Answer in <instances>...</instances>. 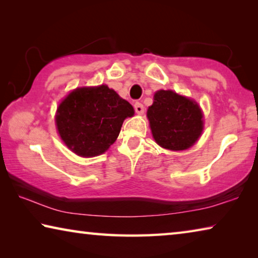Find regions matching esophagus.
I'll return each instance as SVG.
<instances>
[{"label":"esophagus","mask_w":258,"mask_h":258,"mask_svg":"<svg viewBox=\"0 0 258 258\" xmlns=\"http://www.w3.org/2000/svg\"><path fill=\"white\" fill-rule=\"evenodd\" d=\"M134 109H135V112L139 113V115H141V113L145 112V107H143V104L141 102H135Z\"/></svg>","instance_id":"34e87169"}]
</instances>
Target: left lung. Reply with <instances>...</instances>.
Segmentation results:
<instances>
[{
	"label": "left lung",
	"instance_id": "obj_1",
	"mask_svg": "<svg viewBox=\"0 0 258 258\" xmlns=\"http://www.w3.org/2000/svg\"><path fill=\"white\" fill-rule=\"evenodd\" d=\"M147 112L152 135L160 147L184 150L203 131V113L197 103L173 91L160 90Z\"/></svg>",
	"mask_w": 258,
	"mask_h": 258
}]
</instances>
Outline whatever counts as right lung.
Returning a JSON list of instances; mask_svg holds the SVG:
<instances>
[{
  "label": "right lung",
  "mask_w": 258,
  "mask_h": 258,
  "mask_svg": "<svg viewBox=\"0 0 258 258\" xmlns=\"http://www.w3.org/2000/svg\"><path fill=\"white\" fill-rule=\"evenodd\" d=\"M134 109L107 85L82 87L68 95L56 111V127L69 149L82 157L103 154L118 138Z\"/></svg>",
  "instance_id": "add662e5"
}]
</instances>
